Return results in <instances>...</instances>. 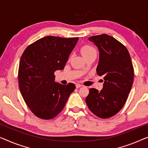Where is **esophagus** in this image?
Returning <instances> with one entry per match:
<instances>
[{
  "label": "esophagus",
  "instance_id": "1",
  "mask_svg": "<svg viewBox=\"0 0 148 148\" xmlns=\"http://www.w3.org/2000/svg\"><path fill=\"white\" fill-rule=\"evenodd\" d=\"M82 85H81V84H76V87L77 88H80V87H82Z\"/></svg>",
  "mask_w": 148,
  "mask_h": 148
}]
</instances>
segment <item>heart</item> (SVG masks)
Listing matches in <instances>:
<instances>
[{
  "mask_svg": "<svg viewBox=\"0 0 148 148\" xmlns=\"http://www.w3.org/2000/svg\"><path fill=\"white\" fill-rule=\"evenodd\" d=\"M80 51L84 58L86 57L87 56L90 55V54H92L93 53L97 52V51H96V49L94 48V47H92V46H90V45H83V46L81 47Z\"/></svg>",
  "mask_w": 148,
  "mask_h": 148,
  "instance_id": "heart-1",
  "label": "heart"
}]
</instances>
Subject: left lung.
I'll use <instances>...</instances> for the list:
<instances>
[{
	"label": "left lung",
	"mask_w": 148,
	"mask_h": 148,
	"mask_svg": "<svg viewBox=\"0 0 148 148\" xmlns=\"http://www.w3.org/2000/svg\"><path fill=\"white\" fill-rule=\"evenodd\" d=\"M99 51L97 74L103 76L101 91L90 88L86 98L88 109L102 119L114 116L122 109L134 82V70L125 46L107 34L89 37Z\"/></svg>",
	"instance_id": "8db88e82"
}]
</instances>
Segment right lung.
<instances>
[{
    "label": "right lung",
    "instance_id": "obj_1",
    "mask_svg": "<svg viewBox=\"0 0 148 148\" xmlns=\"http://www.w3.org/2000/svg\"><path fill=\"white\" fill-rule=\"evenodd\" d=\"M78 37L46 36L29 45L23 53L18 68V86L32 113L51 119L64 109L75 84L55 82L54 72L63 70Z\"/></svg>",
    "mask_w": 148,
    "mask_h": 148
}]
</instances>
